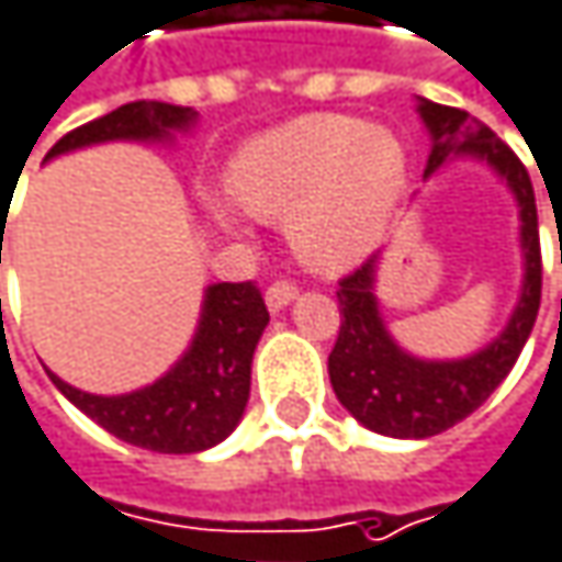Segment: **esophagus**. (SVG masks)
<instances>
[{
  "label": "esophagus",
  "instance_id": "34e87169",
  "mask_svg": "<svg viewBox=\"0 0 562 562\" xmlns=\"http://www.w3.org/2000/svg\"><path fill=\"white\" fill-rule=\"evenodd\" d=\"M294 297H297V288H294L291 281H274V284L265 291V304H268V311H271V314L284 311Z\"/></svg>",
  "mask_w": 562,
  "mask_h": 562
}]
</instances>
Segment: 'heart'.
Masks as SVG:
<instances>
[{"mask_svg":"<svg viewBox=\"0 0 562 562\" xmlns=\"http://www.w3.org/2000/svg\"><path fill=\"white\" fill-rule=\"evenodd\" d=\"M409 186L403 140L357 117H297L245 140L228 162V195L255 218H284L291 251L317 274L357 268L390 232ZM235 228V212L209 205Z\"/></svg>","mask_w":562,"mask_h":562,"instance_id":"heart-1","label":"heart"}]
</instances>
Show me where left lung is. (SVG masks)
I'll return each mask as SVG.
<instances>
[{
  "label": "left lung",
  "mask_w": 562,
  "mask_h": 562,
  "mask_svg": "<svg viewBox=\"0 0 562 562\" xmlns=\"http://www.w3.org/2000/svg\"><path fill=\"white\" fill-rule=\"evenodd\" d=\"M416 111L431 140L425 176L468 156L484 162L510 189L520 215L524 278L504 330L458 360H422L393 340L376 297V268L383 255H373L340 281V334L327 360L330 386L353 419L390 438H431L471 416L514 370L540 311V232L533 186L524 162L468 111L425 98H419Z\"/></svg>",
  "instance_id": "left-lung-1"
}]
</instances>
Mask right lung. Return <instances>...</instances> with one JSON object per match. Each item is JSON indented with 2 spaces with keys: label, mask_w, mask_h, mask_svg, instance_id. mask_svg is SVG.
I'll return each instance as SVG.
<instances>
[{
  "label": "right lung",
  "mask_w": 562,
  "mask_h": 562,
  "mask_svg": "<svg viewBox=\"0 0 562 562\" xmlns=\"http://www.w3.org/2000/svg\"><path fill=\"white\" fill-rule=\"evenodd\" d=\"M192 108L162 101L124 104L55 143L45 159L98 143H172L195 127ZM268 327V307L251 281L209 284L186 353L149 386L98 396L48 373L68 403L121 441L162 454H195L235 431L251 393V357Z\"/></svg>",
  "instance_id": "obj_1"
}]
</instances>
